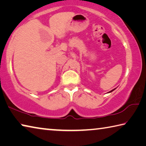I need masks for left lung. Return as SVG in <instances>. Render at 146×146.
Here are the masks:
<instances>
[{
    "instance_id": "left-lung-1",
    "label": "left lung",
    "mask_w": 146,
    "mask_h": 146,
    "mask_svg": "<svg viewBox=\"0 0 146 146\" xmlns=\"http://www.w3.org/2000/svg\"><path fill=\"white\" fill-rule=\"evenodd\" d=\"M115 90V89H113V90H111V91H109V92H108V93H109V92H113V90Z\"/></svg>"
}]
</instances>
